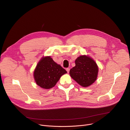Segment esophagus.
<instances>
[{
	"label": "esophagus",
	"instance_id": "obj_1",
	"mask_svg": "<svg viewBox=\"0 0 130 130\" xmlns=\"http://www.w3.org/2000/svg\"><path fill=\"white\" fill-rule=\"evenodd\" d=\"M66 71H67V73H69V70H70V69L69 68H66Z\"/></svg>",
	"mask_w": 130,
	"mask_h": 130
}]
</instances>
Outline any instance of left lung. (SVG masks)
<instances>
[{"mask_svg":"<svg viewBox=\"0 0 130 130\" xmlns=\"http://www.w3.org/2000/svg\"><path fill=\"white\" fill-rule=\"evenodd\" d=\"M76 66L69 71L70 77L79 85L87 87L97 80L98 66L95 61L88 55H80L75 60Z\"/></svg>","mask_w":130,"mask_h":130,"instance_id":"1","label":"left lung"}]
</instances>
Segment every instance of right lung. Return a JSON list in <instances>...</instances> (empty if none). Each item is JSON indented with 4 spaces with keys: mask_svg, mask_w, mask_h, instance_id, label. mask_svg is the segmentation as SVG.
<instances>
[{
    "mask_svg": "<svg viewBox=\"0 0 130 130\" xmlns=\"http://www.w3.org/2000/svg\"><path fill=\"white\" fill-rule=\"evenodd\" d=\"M67 71L55 63L50 56L43 57L37 64L33 76L36 84L44 89H50L56 85Z\"/></svg>",
    "mask_w": 130,
    "mask_h": 130,
    "instance_id": "add662e5",
    "label": "right lung"
}]
</instances>
